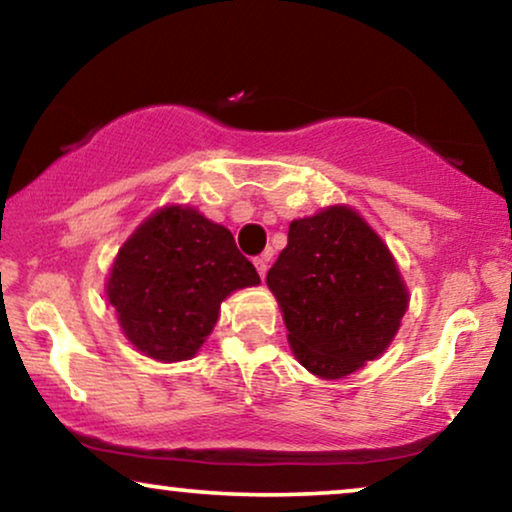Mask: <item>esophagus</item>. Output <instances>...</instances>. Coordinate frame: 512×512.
I'll return each instance as SVG.
<instances>
[{"label": "esophagus", "instance_id": "esophagus-1", "mask_svg": "<svg viewBox=\"0 0 512 512\" xmlns=\"http://www.w3.org/2000/svg\"><path fill=\"white\" fill-rule=\"evenodd\" d=\"M255 269H257V274H260L262 278L267 276V269H269V255L255 257Z\"/></svg>", "mask_w": 512, "mask_h": 512}]
</instances>
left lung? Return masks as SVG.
<instances>
[{
    "mask_svg": "<svg viewBox=\"0 0 512 512\" xmlns=\"http://www.w3.org/2000/svg\"><path fill=\"white\" fill-rule=\"evenodd\" d=\"M292 351L306 370L339 379L386 351L407 311L391 252L351 208L295 220L267 274Z\"/></svg>",
    "mask_w": 512,
    "mask_h": 512,
    "instance_id": "obj_1",
    "label": "left lung"
}]
</instances>
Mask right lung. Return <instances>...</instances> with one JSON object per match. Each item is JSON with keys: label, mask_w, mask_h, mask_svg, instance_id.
Wrapping results in <instances>:
<instances>
[{"label": "right lung", "mask_w": 512, "mask_h": 512, "mask_svg": "<svg viewBox=\"0 0 512 512\" xmlns=\"http://www.w3.org/2000/svg\"><path fill=\"white\" fill-rule=\"evenodd\" d=\"M257 283L260 274L229 229L194 208L170 206L140 224L119 250L107 297L138 351L187 360L213 332L222 299Z\"/></svg>", "instance_id": "obj_1"}]
</instances>
